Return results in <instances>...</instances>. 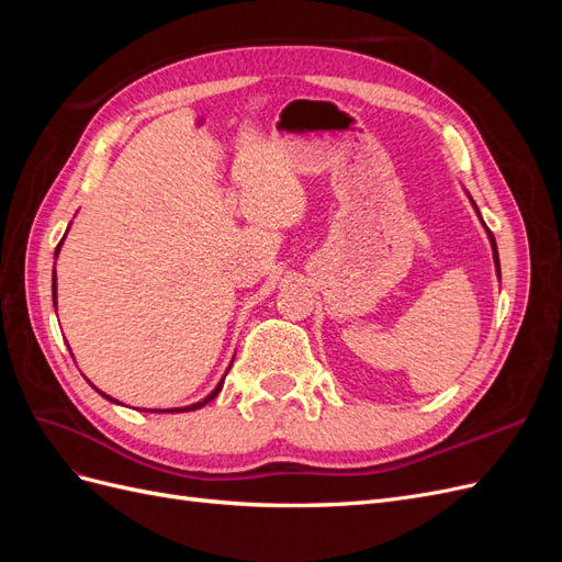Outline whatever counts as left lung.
<instances>
[{"label":"left lung","instance_id":"obj_1","mask_svg":"<svg viewBox=\"0 0 562 562\" xmlns=\"http://www.w3.org/2000/svg\"><path fill=\"white\" fill-rule=\"evenodd\" d=\"M473 206H475V203H473ZM475 211H479V209H475ZM487 234H490V241H492V252H495V265H497V274H499V255H497V244H495V236H492V232L487 229Z\"/></svg>","mask_w":562,"mask_h":562}]
</instances>
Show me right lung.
Listing matches in <instances>:
<instances>
[{"mask_svg":"<svg viewBox=\"0 0 562 562\" xmlns=\"http://www.w3.org/2000/svg\"><path fill=\"white\" fill-rule=\"evenodd\" d=\"M63 244V241H60ZM60 244H58V248H56V255H58V250H60ZM54 302H56V274H54ZM225 382V380H223ZM223 382H220L215 389H213V394L211 396H206V398H203L201 403H194V405H187V407H176V411H164V413H184V411H199V407L201 405H206L209 401H213L217 394H220V389H223ZM95 389V386H93ZM98 391V389H95ZM98 394H103V391H98ZM105 396V394H103ZM105 398H110V396H105ZM112 401V398H110ZM155 413H159V411H155Z\"/></svg>","mask_w":562,"mask_h":562,"instance_id":"add662e5","label":"right lung"}]
</instances>
